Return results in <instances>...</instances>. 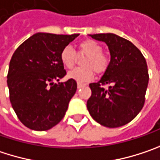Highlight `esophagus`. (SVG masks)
I'll return each mask as SVG.
<instances>
[{
	"mask_svg": "<svg viewBox=\"0 0 160 160\" xmlns=\"http://www.w3.org/2000/svg\"><path fill=\"white\" fill-rule=\"evenodd\" d=\"M86 84H84V83H80V82H78L77 83V87L78 88H82V87H84V86H86Z\"/></svg>",
	"mask_w": 160,
	"mask_h": 160,
	"instance_id": "esophagus-1",
	"label": "esophagus"
}]
</instances>
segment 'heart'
Segmentation results:
<instances>
[{"mask_svg":"<svg viewBox=\"0 0 160 160\" xmlns=\"http://www.w3.org/2000/svg\"><path fill=\"white\" fill-rule=\"evenodd\" d=\"M78 55H86L82 59V65L74 68L68 73V77L78 82H85L90 80L94 71L97 74H104L108 69L110 58L102 51L101 45L96 41L86 39L79 43ZM60 59L63 64L71 69L77 61V55L74 50L70 46H65L60 53Z\"/></svg>","mask_w":160,"mask_h":160,"instance_id":"1","label":"heart"}]
</instances>
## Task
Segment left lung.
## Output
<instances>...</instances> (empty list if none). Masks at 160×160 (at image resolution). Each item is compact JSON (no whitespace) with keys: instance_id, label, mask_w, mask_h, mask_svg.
Returning <instances> with one entry per match:
<instances>
[{"instance_id":"1","label":"left lung","mask_w":160,"mask_h":160,"mask_svg":"<svg viewBox=\"0 0 160 160\" xmlns=\"http://www.w3.org/2000/svg\"><path fill=\"white\" fill-rule=\"evenodd\" d=\"M91 37L107 43L111 60L102 78L89 85L92 95L86 103L87 109L100 125L122 127L144 107L149 80L146 59L131 42L117 34L97 33ZM105 85L109 87L105 88Z\"/></svg>"}]
</instances>
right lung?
Segmentation results:
<instances>
[{
	"mask_svg": "<svg viewBox=\"0 0 160 160\" xmlns=\"http://www.w3.org/2000/svg\"><path fill=\"white\" fill-rule=\"evenodd\" d=\"M79 34L38 32L13 52L7 74L10 101L19 120L30 129L45 131L63 119L77 89L66 74L60 53Z\"/></svg>",
	"mask_w": 160,
	"mask_h": 160,
	"instance_id": "right-lung-1",
	"label": "right lung"
}]
</instances>
